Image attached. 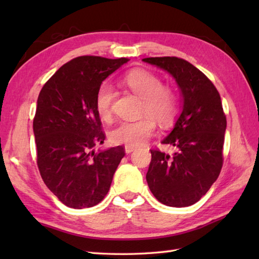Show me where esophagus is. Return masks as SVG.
I'll list each match as a JSON object with an SVG mask.
<instances>
[{
    "instance_id": "34e87169",
    "label": "esophagus",
    "mask_w": 259,
    "mask_h": 259,
    "mask_svg": "<svg viewBox=\"0 0 259 259\" xmlns=\"http://www.w3.org/2000/svg\"><path fill=\"white\" fill-rule=\"evenodd\" d=\"M124 149H125V152H126V153H131L133 151H135V150L137 149V148H136V147H133V146H125Z\"/></svg>"
}]
</instances>
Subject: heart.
<instances>
[{
  "instance_id": "1",
  "label": "heart",
  "mask_w": 259,
  "mask_h": 259,
  "mask_svg": "<svg viewBox=\"0 0 259 259\" xmlns=\"http://www.w3.org/2000/svg\"><path fill=\"white\" fill-rule=\"evenodd\" d=\"M125 88L141 99L140 114L135 121H122L110 133L114 144L140 146L150 138L156 129V121L162 125L170 124L178 112V99L171 87L162 84L159 76L145 69H134L122 78ZM114 90L109 83H102L97 91L95 106L102 120L112 115Z\"/></svg>"
}]
</instances>
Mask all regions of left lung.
<instances>
[{"label": "left lung", "instance_id": "8db88e82", "mask_svg": "<svg viewBox=\"0 0 259 259\" xmlns=\"http://www.w3.org/2000/svg\"><path fill=\"white\" fill-rule=\"evenodd\" d=\"M142 61L168 71L177 81L184 108L174 130L162 140L174 155L151 149L146 176L150 191L163 205L187 207L206 195L223 167L226 114L216 87L200 70L177 57Z\"/></svg>", "mask_w": 259, "mask_h": 259}]
</instances>
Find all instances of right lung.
I'll return each instance as SVG.
<instances>
[{
	"label": "right lung",
	"instance_id": "1",
	"mask_svg": "<svg viewBox=\"0 0 259 259\" xmlns=\"http://www.w3.org/2000/svg\"><path fill=\"white\" fill-rule=\"evenodd\" d=\"M128 61L74 58L46 82L38 95L33 119L37 168L48 188L70 208L98 205L125 155L122 146L98 152L93 147L106 139L95 106L97 91Z\"/></svg>",
	"mask_w": 259,
	"mask_h": 259
}]
</instances>
